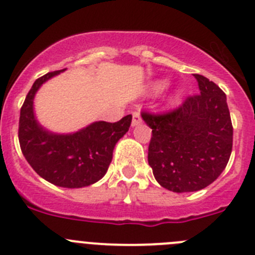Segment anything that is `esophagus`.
Here are the masks:
<instances>
[{
  "mask_svg": "<svg viewBox=\"0 0 255 255\" xmlns=\"http://www.w3.org/2000/svg\"><path fill=\"white\" fill-rule=\"evenodd\" d=\"M142 123V118L139 112H133L132 113V127H136V126L141 125Z\"/></svg>",
  "mask_w": 255,
  "mask_h": 255,
  "instance_id": "34e87169",
  "label": "esophagus"
}]
</instances>
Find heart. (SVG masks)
Listing matches in <instances>:
<instances>
[{"instance_id":"obj_1","label":"heart","mask_w":255,"mask_h":255,"mask_svg":"<svg viewBox=\"0 0 255 255\" xmlns=\"http://www.w3.org/2000/svg\"><path fill=\"white\" fill-rule=\"evenodd\" d=\"M167 86V81H159V82H156L155 85H153V88H152V90L155 91V93H160V91L161 90H164L165 88H166ZM175 99H178V98H174V100Z\"/></svg>"}]
</instances>
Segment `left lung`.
<instances>
[{"label":"left lung","mask_w":255,"mask_h":255,"mask_svg":"<svg viewBox=\"0 0 255 255\" xmlns=\"http://www.w3.org/2000/svg\"><path fill=\"white\" fill-rule=\"evenodd\" d=\"M199 93L182 105L141 116L152 129L148 165L161 187L176 193L196 192L219 178L233 150V125L226 95L215 82L193 75Z\"/></svg>","instance_id":"8db88e82"}]
</instances>
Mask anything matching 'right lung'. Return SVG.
<instances>
[{"label":"right lung","mask_w":255,"mask_h":255,"mask_svg":"<svg viewBox=\"0 0 255 255\" xmlns=\"http://www.w3.org/2000/svg\"><path fill=\"white\" fill-rule=\"evenodd\" d=\"M65 70L39 77L27 93L20 111L19 142L22 155L35 173L58 187L82 188L107 173L119 138L129 129L132 116L116 123L95 122L72 134L48 132L36 122L33 102L38 89Z\"/></svg>","instance_id":"1"}]
</instances>
